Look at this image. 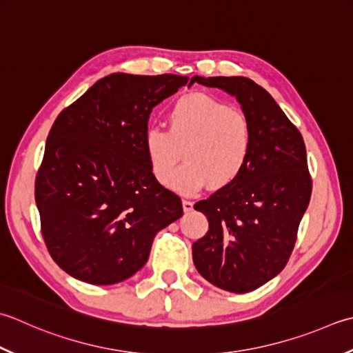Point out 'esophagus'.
I'll return each mask as SVG.
<instances>
[{"instance_id":"1","label":"esophagus","mask_w":353,"mask_h":353,"mask_svg":"<svg viewBox=\"0 0 353 353\" xmlns=\"http://www.w3.org/2000/svg\"><path fill=\"white\" fill-rule=\"evenodd\" d=\"M192 205H194V203H192L191 200H186V199L182 200V206H183V211H185V212L192 211Z\"/></svg>"}]
</instances>
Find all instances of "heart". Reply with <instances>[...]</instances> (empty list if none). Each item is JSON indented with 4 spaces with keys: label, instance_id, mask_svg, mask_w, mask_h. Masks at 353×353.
I'll use <instances>...</instances> for the list:
<instances>
[{
    "label": "heart",
    "instance_id": "obj_1",
    "mask_svg": "<svg viewBox=\"0 0 353 353\" xmlns=\"http://www.w3.org/2000/svg\"><path fill=\"white\" fill-rule=\"evenodd\" d=\"M150 168L167 185L184 151L187 162L170 185L194 194L211 183L226 188L243 174L254 147L248 116L206 93L183 94L168 112V130L153 127L143 137Z\"/></svg>",
    "mask_w": 353,
    "mask_h": 353
}]
</instances>
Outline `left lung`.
<instances>
[{"instance_id":"left-lung-1","label":"left lung","mask_w":353,"mask_h":353,"mask_svg":"<svg viewBox=\"0 0 353 353\" xmlns=\"http://www.w3.org/2000/svg\"><path fill=\"white\" fill-rule=\"evenodd\" d=\"M192 82L236 96L254 133L243 174L194 205L208 219L210 230L192 245V261L211 285L251 292L280 274L294 250L312 192L305 141L252 79L192 76Z\"/></svg>"}]
</instances>
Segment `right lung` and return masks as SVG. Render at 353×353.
<instances>
[{"label": "right lung", "mask_w": 353, "mask_h": 353, "mask_svg": "<svg viewBox=\"0 0 353 353\" xmlns=\"http://www.w3.org/2000/svg\"><path fill=\"white\" fill-rule=\"evenodd\" d=\"M188 76L113 73L62 110L46 142L34 200L62 271L114 285L147 263L156 234L181 219V197L157 182L143 137L157 103Z\"/></svg>", "instance_id": "obj_1"}]
</instances>
